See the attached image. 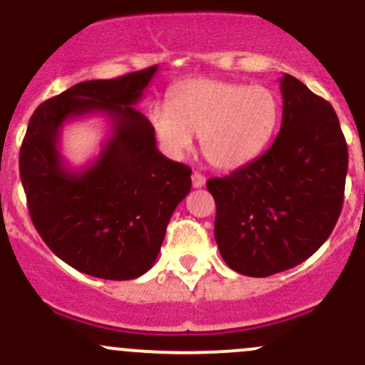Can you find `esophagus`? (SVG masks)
Masks as SVG:
<instances>
[{"label": "esophagus", "mask_w": 365, "mask_h": 365, "mask_svg": "<svg viewBox=\"0 0 365 365\" xmlns=\"http://www.w3.org/2000/svg\"><path fill=\"white\" fill-rule=\"evenodd\" d=\"M205 182H206V178L203 175H201V173H197V171L192 173V187H194V189H201V187L205 185Z\"/></svg>", "instance_id": "1"}]
</instances>
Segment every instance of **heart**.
<instances>
[{
  "label": "heart",
  "mask_w": 365,
  "mask_h": 365,
  "mask_svg": "<svg viewBox=\"0 0 365 365\" xmlns=\"http://www.w3.org/2000/svg\"><path fill=\"white\" fill-rule=\"evenodd\" d=\"M281 106L263 84L190 79L175 88L169 104L150 109L162 148L175 159L201 138L205 159L219 169H237L256 159L277 130Z\"/></svg>",
  "instance_id": "b5f03b06"
}]
</instances>
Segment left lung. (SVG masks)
Returning a JSON list of instances; mask_svg holds the SVG:
<instances>
[{
	"label": "left lung",
	"instance_id": "obj_1",
	"mask_svg": "<svg viewBox=\"0 0 365 365\" xmlns=\"http://www.w3.org/2000/svg\"><path fill=\"white\" fill-rule=\"evenodd\" d=\"M282 123L261 157L206 189L215 242L230 268L267 277L297 267L332 233L344 200L348 146L339 118L302 81L281 77Z\"/></svg>",
	"mask_w": 365,
	"mask_h": 365
}]
</instances>
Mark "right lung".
<instances>
[{
  "instance_id": "right-lung-1",
  "label": "right lung",
  "mask_w": 365,
  "mask_h": 365,
  "mask_svg": "<svg viewBox=\"0 0 365 365\" xmlns=\"http://www.w3.org/2000/svg\"><path fill=\"white\" fill-rule=\"evenodd\" d=\"M157 65L116 79L84 81L33 113L19 171L36 231L60 259L83 274L128 281L159 256L169 219L189 194L190 168L157 148L155 128L134 108ZM102 112L113 125L101 153L73 172L57 143L65 120Z\"/></svg>"
}]
</instances>
